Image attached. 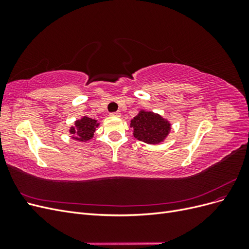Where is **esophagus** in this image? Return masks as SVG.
I'll return each instance as SVG.
<instances>
[{
	"label": "esophagus",
	"mask_w": 249,
	"mask_h": 249,
	"mask_svg": "<svg viewBox=\"0 0 249 249\" xmlns=\"http://www.w3.org/2000/svg\"><path fill=\"white\" fill-rule=\"evenodd\" d=\"M110 115H111V116H116V117H119V116H120V112H119V111H117V112H113V113H111Z\"/></svg>",
	"instance_id": "obj_1"
}]
</instances>
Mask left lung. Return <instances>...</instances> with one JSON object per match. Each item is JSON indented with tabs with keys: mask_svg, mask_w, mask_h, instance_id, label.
<instances>
[{
	"mask_svg": "<svg viewBox=\"0 0 249 249\" xmlns=\"http://www.w3.org/2000/svg\"><path fill=\"white\" fill-rule=\"evenodd\" d=\"M134 137L147 144H159L163 142L171 130L167 119L152 111L140 110L131 120Z\"/></svg>",
	"mask_w": 249,
	"mask_h": 249,
	"instance_id": "obj_1",
	"label": "left lung"
}]
</instances>
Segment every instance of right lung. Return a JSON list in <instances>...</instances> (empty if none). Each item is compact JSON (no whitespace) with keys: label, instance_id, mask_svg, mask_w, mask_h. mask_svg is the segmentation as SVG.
Wrapping results in <instances>:
<instances>
[{"label":"right lung","instance_id":"1","mask_svg":"<svg viewBox=\"0 0 249 249\" xmlns=\"http://www.w3.org/2000/svg\"><path fill=\"white\" fill-rule=\"evenodd\" d=\"M99 125L100 123H97L96 119L90 118L88 116H83L81 119L76 120L73 125L71 126V137L73 140L86 142L93 137L94 131Z\"/></svg>","mask_w":249,"mask_h":249}]
</instances>
